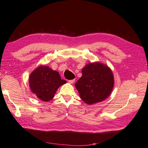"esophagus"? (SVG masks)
I'll use <instances>...</instances> for the list:
<instances>
[{"instance_id": "obj_1", "label": "esophagus", "mask_w": 148, "mask_h": 148, "mask_svg": "<svg viewBox=\"0 0 148 148\" xmlns=\"http://www.w3.org/2000/svg\"><path fill=\"white\" fill-rule=\"evenodd\" d=\"M75 79L69 80H68V82H69V83H70V84H73V83H74V82H75Z\"/></svg>"}]
</instances>
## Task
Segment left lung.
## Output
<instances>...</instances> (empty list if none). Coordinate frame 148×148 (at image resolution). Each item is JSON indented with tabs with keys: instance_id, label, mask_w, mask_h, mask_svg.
Returning a JSON list of instances; mask_svg holds the SVG:
<instances>
[{
	"instance_id": "1",
	"label": "left lung",
	"mask_w": 148,
	"mask_h": 148,
	"mask_svg": "<svg viewBox=\"0 0 148 148\" xmlns=\"http://www.w3.org/2000/svg\"><path fill=\"white\" fill-rule=\"evenodd\" d=\"M82 76L75 83V87L84 102L88 104L101 102L113 90V73L107 66L99 62L91 63L82 69Z\"/></svg>"
}]
</instances>
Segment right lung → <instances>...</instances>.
Instances as JSON below:
<instances>
[{
    "label": "right lung",
    "instance_id": "right-lung-1",
    "mask_svg": "<svg viewBox=\"0 0 148 148\" xmlns=\"http://www.w3.org/2000/svg\"><path fill=\"white\" fill-rule=\"evenodd\" d=\"M31 90L38 99L48 102L54 97V94L61 85L66 82L62 80L59 73L52 70L48 66H39L29 76Z\"/></svg>",
    "mask_w": 148,
    "mask_h": 148
}]
</instances>
